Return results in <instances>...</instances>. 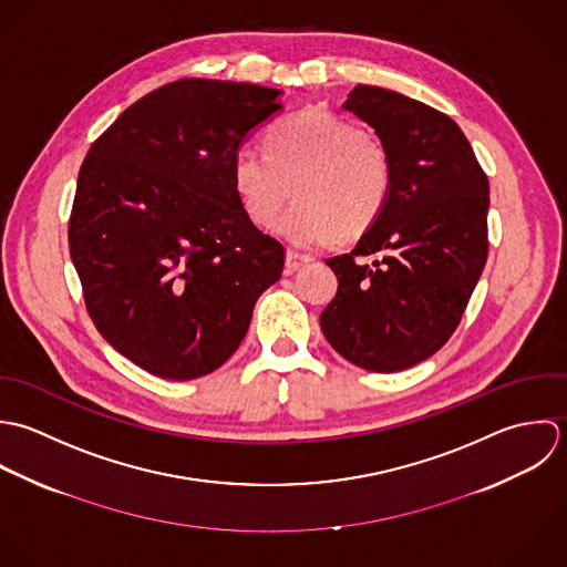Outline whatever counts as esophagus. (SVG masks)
<instances>
[{"label": "esophagus", "instance_id": "obj_1", "mask_svg": "<svg viewBox=\"0 0 567 567\" xmlns=\"http://www.w3.org/2000/svg\"><path fill=\"white\" fill-rule=\"evenodd\" d=\"M307 262H311V256H307V254H300V251H296V249H287V258H285V267H287V274H293V271H298L302 265H307Z\"/></svg>", "mask_w": 567, "mask_h": 567}]
</instances>
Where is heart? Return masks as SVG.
Masks as SVG:
<instances>
[{"mask_svg": "<svg viewBox=\"0 0 567 567\" xmlns=\"http://www.w3.org/2000/svg\"><path fill=\"white\" fill-rule=\"evenodd\" d=\"M388 146L348 117L311 107L274 124L265 151L243 146L231 159V186L256 226H269L296 190V204L274 229L293 245L318 247L374 226L392 195Z\"/></svg>", "mask_w": 567, "mask_h": 567, "instance_id": "heart-1", "label": "heart"}]
</instances>
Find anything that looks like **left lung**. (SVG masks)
I'll return each mask as SVG.
<instances>
[{"label":"left lung","instance_id":"8db88e82","mask_svg":"<svg viewBox=\"0 0 567 567\" xmlns=\"http://www.w3.org/2000/svg\"><path fill=\"white\" fill-rule=\"evenodd\" d=\"M343 110L388 146L394 182L381 219L327 260L338 293L320 324L350 363L399 372L441 350L462 320L488 254V179L460 126L425 103L357 85Z\"/></svg>","mask_w":567,"mask_h":567}]
</instances>
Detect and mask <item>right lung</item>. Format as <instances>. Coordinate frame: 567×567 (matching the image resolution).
Returning <instances> with one entry per match:
<instances>
[{"label": "right lung", "instance_id": "obj_1", "mask_svg": "<svg viewBox=\"0 0 567 567\" xmlns=\"http://www.w3.org/2000/svg\"><path fill=\"white\" fill-rule=\"evenodd\" d=\"M280 90L182 79L146 94L92 144L70 256L99 333L146 372L186 381L224 365L285 247L245 215L231 159L282 110Z\"/></svg>", "mask_w": 567, "mask_h": 567}]
</instances>
